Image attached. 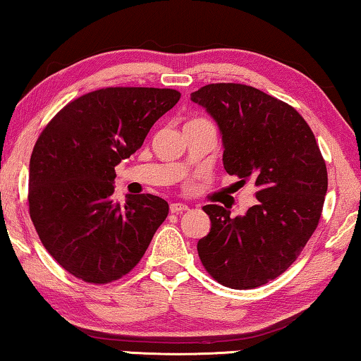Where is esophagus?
Segmentation results:
<instances>
[{
	"instance_id": "1",
	"label": "esophagus",
	"mask_w": 361,
	"mask_h": 361,
	"mask_svg": "<svg viewBox=\"0 0 361 361\" xmlns=\"http://www.w3.org/2000/svg\"><path fill=\"white\" fill-rule=\"evenodd\" d=\"M188 209H190V207H188L186 204H183V202H173V204H171V206H170V212H171V214H183V212H186Z\"/></svg>"
}]
</instances>
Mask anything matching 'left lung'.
Instances as JSON below:
<instances>
[{
  "instance_id": "1",
  "label": "left lung",
  "mask_w": 361,
  "mask_h": 361,
  "mask_svg": "<svg viewBox=\"0 0 361 361\" xmlns=\"http://www.w3.org/2000/svg\"><path fill=\"white\" fill-rule=\"evenodd\" d=\"M217 121L224 169L252 178L257 204L245 215L209 204L211 232L197 252L214 281L256 288L297 261L318 227L327 191V170L314 134L285 102L245 84H207L191 94Z\"/></svg>"
}]
</instances>
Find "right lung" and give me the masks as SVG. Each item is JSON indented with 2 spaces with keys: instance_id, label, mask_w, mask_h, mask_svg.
Instances as JSON below:
<instances>
[{
  "instance_id": "add662e5",
  "label": "right lung",
  "mask_w": 361,
  "mask_h": 361,
  "mask_svg": "<svg viewBox=\"0 0 361 361\" xmlns=\"http://www.w3.org/2000/svg\"><path fill=\"white\" fill-rule=\"evenodd\" d=\"M180 97L175 89L94 90L69 102L37 139L29 214L42 245L74 277L99 285L126 276L169 215V202L154 195L118 202L113 181L115 166Z\"/></svg>"
}]
</instances>
